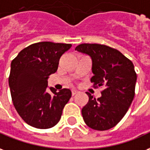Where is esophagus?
Here are the masks:
<instances>
[{"label": "esophagus", "mask_w": 150, "mask_h": 150, "mask_svg": "<svg viewBox=\"0 0 150 150\" xmlns=\"http://www.w3.org/2000/svg\"><path fill=\"white\" fill-rule=\"evenodd\" d=\"M78 93V92H77V90H76V89H73V90H72V95H73V96H74V95L76 94V93Z\"/></svg>", "instance_id": "34e87169"}]
</instances>
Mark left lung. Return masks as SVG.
<instances>
[{
  "mask_svg": "<svg viewBox=\"0 0 150 150\" xmlns=\"http://www.w3.org/2000/svg\"><path fill=\"white\" fill-rule=\"evenodd\" d=\"M75 50L91 57L93 87L103 88L98 99L86 93L88 101L81 110L83 119L93 129L108 130L123 118L134 98L137 74L133 62L105 45L81 44Z\"/></svg>",
  "mask_w": 150,
  "mask_h": 150,
  "instance_id": "8db88e82",
  "label": "left lung"
}]
</instances>
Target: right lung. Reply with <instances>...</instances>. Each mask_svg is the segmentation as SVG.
<instances>
[{"label":"right lung","instance_id":"obj_1","mask_svg":"<svg viewBox=\"0 0 150 150\" xmlns=\"http://www.w3.org/2000/svg\"><path fill=\"white\" fill-rule=\"evenodd\" d=\"M71 44L43 41L25 48L12 61L8 84L12 100L23 121L50 129L58 123L72 93L69 88L46 91L47 79L57 70L60 58Z\"/></svg>","mask_w":150,"mask_h":150}]
</instances>
